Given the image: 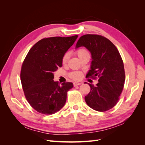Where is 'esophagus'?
I'll list each match as a JSON object with an SVG mask.
<instances>
[{
    "label": "esophagus",
    "instance_id": "obj_1",
    "mask_svg": "<svg viewBox=\"0 0 145 145\" xmlns=\"http://www.w3.org/2000/svg\"><path fill=\"white\" fill-rule=\"evenodd\" d=\"M81 84H82V83H80V82H74L73 83L74 86H78V85H80Z\"/></svg>",
    "mask_w": 145,
    "mask_h": 145
}]
</instances>
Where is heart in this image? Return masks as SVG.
Here are the masks:
<instances>
[{"mask_svg": "<svg viewBox=\"0 0 145 145\" xmlns=\"http://www.w3.org/2000/svg\"><path fill=\"white\" fill-rule=\"evenodd\" d=\"M76 54L80 58V60L86 57H90V52L89 50L86 48H80L76 51ZM69 52H66L63 55L62 57V63L65 64L68 62L69 57ZM69 77L74 80H79L82 77V73L80 71H73L69 74Z\"/></svg>", "mask_w": 145, "mask_h": 145, "instance_id": "heart-1", "label": "heart"}]
</instances>
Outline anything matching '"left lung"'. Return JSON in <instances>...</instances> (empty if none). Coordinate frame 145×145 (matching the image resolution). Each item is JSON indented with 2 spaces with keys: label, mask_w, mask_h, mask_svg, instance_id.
<instances>
[{
  "label": "left lung",
  "mask_w": 145,
  "mask_h": 145,
  "mask_svg": "<svg viewBox=\"0 0 145 145\" xmlns=\"http://www.w3.org/2000/svg\"><path fill=\"white\" fill-rule=\"evenodd\" d=\"M80 46L86 47L93 59L86 77L99 78L95 86L89 83L91 90L85 102L95 111H108L118 102L125 84L124 65L119 51L109 39L97 34L81 36L76 48Z\"/></svg>",
  "instance_id": "obj_1"
}]
</instances>
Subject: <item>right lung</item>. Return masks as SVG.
<instances>
[{"label": "right lung", "instance_id": "right-lung-1", "mask_svg": "<svg viewBox=\"0 0 145 145\" xmlns=\"http://www.w3.org/2000/svg\"><path fill=\"white\" fill-rule=\"evenodd\" d=\"M78 36L41 39L31 48L22 65L20 80L26 99L35 110L51 115L65 105L71 82L59 85L54 72L62 66V57Z\"/></svg>", "mask_w": 145, "mask_h": 145}]
</instances>
